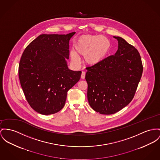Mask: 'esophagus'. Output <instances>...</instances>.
Returning <instances> with one entry per match:
<instances>
[{
    "label": "esophagus",
    "mask_w": 160,
    "mask_h": 160,
    "mask_svg": "<svg viewBox=\"0 0 160 160\" xmlns=\"http://www.w3.org/2000/svg\"><path fill=\"white\" fill-rule=\"evenodd\" d=\"M85 72H82V73H81V79H84L85 78Z\"/></svg>",
    "instance_id": "esophagus-1"
}]
</instances>
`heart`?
I'll return each instance as SVG.
<instances>
[{"instance_id":"b5f03b06","label":"heart","mask_w":160,"mask_h":160,"mask_svg":"<svg viewBox=\"0 0 160 160\" xmlns=\"http://www.w3.org/2000/svg\"><path fill=\"white\" fill-rule=\"evenodd\" d=\"M110 48V43L104 36L85 34L79 37L75 43L74 51L70 52L72 61L76 64L80 63L79 55L84 56L85 63L95 65L106 57Z\"/></svg>"}]
</instances>
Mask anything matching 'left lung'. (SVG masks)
<instances>
[{"mask_svg":"<svg viewBox=\"0 0 160 160\" xmlns=\"http://www.w3.org/2000/svg\"><path fill=\"white\" fill-rule=\"evenodd\" d=\"M118 42L114 55L87 68V99L90 107L103 115L115 113L133 98L142 73L138 51L123 38Z\"/></svg>","mask_w":160,"mask_h":160,"instance_id":"8db88e82","label":"left lung"}]
</instances>
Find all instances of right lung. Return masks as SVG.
Segmentation results:
<instances>
[{"label":"right lung","mask_w":160,"mask_h":160,"mask_svg":"<svg viewBox=\"0 0 160 160\" xmlns=\"http://www.w3.org/2000/svg\"><path fill=\"white\" fill-rule=\"evenodd\" d=\"M76 32L39 35L25 49L19 77L25 98L38 113L48 115L64 107L67 92L79 81L81 71L68 67L69 41Z\"/></svg>","instance_id":"add662e5"}]
</instances>
